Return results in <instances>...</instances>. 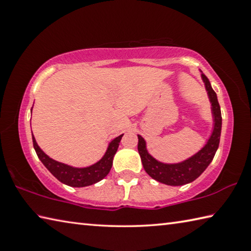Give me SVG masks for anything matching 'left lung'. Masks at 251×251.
Segmentation results:
<instances>
[{
	"mask_svg": "<svg viewBox=\"0 0 251 251\" xmlns=\"http://www.w3.org/2000/svg\"><path fill=\"white\" fill-rule=\"evenodd\" d=\"M201 71V70H199ZM201 73V79L210 101L212 115V130L206 141V144L193 156L178 163H163L152 157L147 150V143L141 135L138 137V152L145 172L152 179L168 186H181L189 184L201 175L209 166L212 158L218 150L220 134H222V112L218 103L217 94L212 90L209 79Z\"/></svg>",
	"mask_w": 251,
	"mask_h": 251,
	"instance_id": "obj_1",
	"label": "left lung"
}]
</instances>
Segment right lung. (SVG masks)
I'll return each instance as SVG.
<instances>
[{
	"instance_id": "1",
	"label": "right lung",
	"mask_w": 251,
	"mask_h": 251,
	"mask_svg": "<svg viewBox=\"0 0 251 251\" xmlns=\"http://www.w3.org/2000/svg\"><path fill=\"white\" fill-rule=\"evenodd\" d=\"M33 108V107H32ZM32 112V109H31ZM122 134L110 141L107 150H106L103 157L96 161L95 164L90 165L86 167H74L71 165H67L61 161H57L53 158H50L49 155L42 151V148L37 145L36 139L32 134L33 139V146L35 150L37 157L43 163L44 166L49 169L52 175L57 178V179L71 187H86L91 186L93 184L100 181L103 178L107 176L110 168L113 166V159L115 156L117 148L120 146L121 139L123 137Z\"/></svg>"
}]
</instances>
